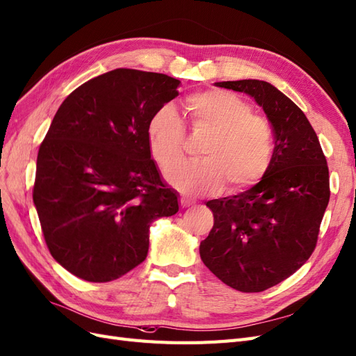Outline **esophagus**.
Returning <instances> with one entry per match:
<instances>
[{
	"label": "esophagus",
	"instance_id": "esophagus-1",
	"mask_svg": "<svg viewBox=\"0 0 356 356\" xmlns=\"http://www.w3.org/2000/svg\"><path fill=\"white\" fill-rule=\"evenodd\" d=\"M179 203H181V208H190V207H193V204H195V202H193L188 197H186V196H182L179 199Z\"/></svg>",
	"mask_w": 356,
	"mask_h": 356
}]
</instances>
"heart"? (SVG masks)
<instances>
[{
    "label": "heart",
    "instance_id": "b5f03b06",
    "mask_svg": "<svg viewBox=\"0 0 356 356\" xmlns=\"http://www.w3.org/2000/svg\"><path fill=\"white\" fill-rule=\"evenodd\" d=\"M186 108L195 127L211 129L202 147V160L182 161L186 126L169 105L161 106L148 120V148L156 163L166 170L168 181L187 195L217 191L224 181L232 191L260 181L272 163L273 135L251 105L227 90L209 89L191 93Z\"/></svg>",
    "mask_w": 356,
    "mask_h": 356
}]
</instances>
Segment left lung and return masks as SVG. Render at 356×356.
<instances>
[{
	"mask_svg": "<svg viewBox=\"0 0 356 356\" xmlns=\"http://www.w3.org/2000/svg\"><path fill=\"white\" fill-rule=\"evenodd\" d=\"M215 86L250 95L273 129L272 163L254 187L213 199V227L200 242L203 264L242 293H261L285 281L314 252L330 200L327 159L298 106L261 80Z\"/></svg>",
	"mask_w": 356,
	"mask_h": 356,
	"instance_id": "left-lung-1",
	"label": "left lung"
}]
</instances>
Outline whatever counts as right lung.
I'll return each mask as SVG.
<instances>
[{
    "mask_svg": "<svg viewBox=\"0 0 356 356\" xmlns=\"http://www.w3.org/2000/svg\"><path fill=\"white\" fill-rule=\"evenodd\" d=\"M166 74L118 68L75 89L37 157L32 199L51 257L89 282L141 264L149 225L178 212L148 148V120L178 96Z\"/></svg>",
    "mask_w": 356,
    "mask_h": 356,
    "instance_id": "1",
    "label": "right lung"
}]
</instances>
